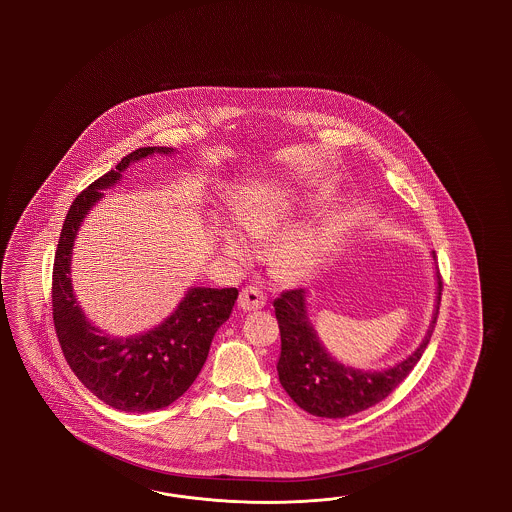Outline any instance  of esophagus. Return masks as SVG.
Masks as SVG:
<instances>
[{
    "label": "esophagus",
    "mask_w": 512,
    "mask_h": 512,
    "mask_svg": "<svg viewBox=\"0 0 512 512\" xmlns=\"http://www.w3.org/2000/svg\"><path fill=\"white\" fill-rule=\"evenodd\" d=\"M266 304V296L263 295V291H259L257 287H244L242 293L238 296V306L240 310L244 311H255L261 310Z\"/></svg>",
    "instance_id": "1"
}]
</instances>
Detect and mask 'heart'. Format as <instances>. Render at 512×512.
<instances>
[{"instance_id":"obj_1","label":"heart","mask_w":512,"mask_h":512,"mask_svg":"<svg viewBox=\"0 0 512 512\" xmlns=\"http://www.w3.org/2000/svg\"><path fill=\"white\" fill-rule=\"evenodd\" d=\"M285 208L272 204H257L246 208L236 217L238 229L251 242H261L272 236L285 221ZM221 249L236 261H248L251 257L248 244L238 234L225 231L219 236ZM328 238L319 231H293L279 240L276 248V263L279 272L289 279H300L311 274L321 261Z\"/></svg>"}]
</instances>
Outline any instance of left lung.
I'll use <instances>...</instances> for the list:
<instances>
[{
  "mask_svg": "<svg viewBox=\"0 0 512 512\" xmlns=\"http://www.w3.org/2000/svg\"><path fill=\"white\" fill-rule=\"evenodd\" d=\"M435 261V251L432 253ZM437 298L430 328L413 355L381 372H364L345 366L326 353L306 310V291L293 289L274 300L281 355L278 375L281 387L291 400L315 417L343 419L383 402L417 366L434 334L441 304L443 281L435 266Z\"/></svg>",
  "mask_w": 512,
  "mask_h": 512,
  "instance_id": "left-lung-1",
  "label": "left lung"
}]
</instances>
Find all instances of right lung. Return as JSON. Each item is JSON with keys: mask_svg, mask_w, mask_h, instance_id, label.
<instances>
[{"mask_svg": "<svg viewBox=\"0 0 512 512\" xmlns=\"http://www.w3.org/2000/svg\"><path fill=\"white\" fill-rule=\"evenodd\" d=\"M172 148H139L78 193L63 221L52 272V315L63 357L80 383L99 400L129 413L157 411L176 402L201 372L217 328L223 325L238 291L193 287L180 306L154 330L116 338L93 326L78 308L71 285V251L82 219L103 189L114 186L135 161Z\"/></svg>", "mask_w": 512, "mask_h": 512, "instance_id": "obj_1", "label": "right lung"}]
</instances>
